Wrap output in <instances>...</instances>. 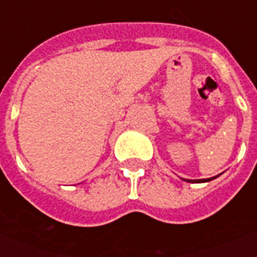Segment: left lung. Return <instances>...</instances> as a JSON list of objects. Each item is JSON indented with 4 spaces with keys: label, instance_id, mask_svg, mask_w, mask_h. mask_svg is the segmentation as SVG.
Returning <instances> with one entry per match:
<instances>
[{
    "label": "left lung",
    "instance_id": "obj_1",
    "mask_svg": "<svg viewBox=\"0 0 257 257\" xmlns=\"http://www.w3.org/2000/svg\"><path fill=\"white\" fill-rule=\"evenodd\" d=\"M216 179V177H212V179H201V180H187L189 183H207V181H211V180Z\"/></svg>",
    "mask_w": 257,
    "mask_h": 257
}]
</instances>
